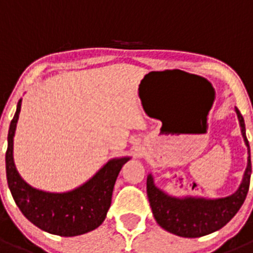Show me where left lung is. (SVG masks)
Masks as SVG:
<instances>
[{
  "label": "left lung",
  "mask_w": 253,
  "mask_h": 253,
  "mask_svg": "<svg viewBox=\"0 0 253 253\" xmlns=\"http://www.w3.org/2000/svg\"><path fill=\"white\" fill-rule=\"evenodd\" d=\"M241 133L249 149V160L242 182L237 191L227 198L205 199L199 196L175 198L169 196L154 185L152 175L147 177V195L154 219L158 224L176 236L196 238L213 233L224 227L240 210L250 189L251 178V154L246 137V126L242 114L236 107Z\"/></svg>",
  "instance_id": "obj_1"
}]
</instances>
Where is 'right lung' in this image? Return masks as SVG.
Returning a JSON list of instances; mask_svg holds the SVG:
<instances>
[{
  "label": "right lung",
  "instance_id": "obj_1",
  "mask_svg": "<svg viewBox=\"0 0 253 253\" xmlns=\"http://www.w3.org/2000/svg\"><path fill=\"white\" fill-rule=\"evenodd\" d=\"M21 101L11 120L6 152V176L12 198L34 225L51 234L73 237L101 225L111 204L114 185L123 165L130 157L113 158L90 180L67 193H46L34 189L22 180L13 162V137L19 120Z\"/></svg>",
  "mask_w": 253,
  "mask_h": 253
}]
</instances>
